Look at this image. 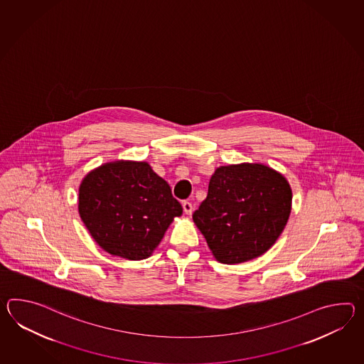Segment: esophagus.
Instances as JSON below:
<instances>
[{
	"instance_id": "esophagus-1",
	"label": "esophagus",
	"mask_w": 364,
	"mask_h": 364,
	"mask_svg": "<svg viewBox=\"0 0 364 364\" xmlns=\"http://www.w3.org/2000/svg\"><path fill=\"white\" fill-rule=\"evenodd\" d=\"M183 209L186 211V214L191 215L193 213V205L189 201H184L183 202Z\"/></svg>"
}]
</instances>
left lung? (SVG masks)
Wrapping results in <instances>:
<instances>
[{"label":"left lung","mask_w":364,"mask_h":364,"mask_svg":"<svg viewBox=\"0 0 364 364\" xmlns=\"http://www.w3.org/2000/svg\"><path fill=\"white\" fill-rule=\"evenodd\" d=\"M291 201L289 181L273 168L259 163L222 166L193 220L217 261L240 264L272 248L289 220Z\"/></svg>","instance_id":"left-lung-1"}]
</instances>
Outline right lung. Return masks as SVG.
Here are the masks:
<instances>
[{"label": "right lung", "mask_w": 364, "mask_h": 364, "mask_svg": "<svg viewBox=\"0 0 364 364\" xmlns=\"http://www.w3.org/2000/svg\"><path fill=\"white\" fill-rule=\"evenodd\" d=\"M80 215L92 239L113 256L147 259L183 214L170 186L146 162L105 163L82 180Z\"/></svg>", "instance_id": "right-lung-1"}]
</instances>
